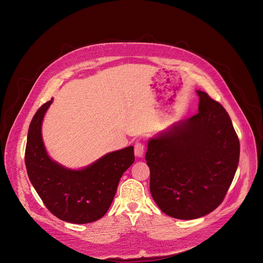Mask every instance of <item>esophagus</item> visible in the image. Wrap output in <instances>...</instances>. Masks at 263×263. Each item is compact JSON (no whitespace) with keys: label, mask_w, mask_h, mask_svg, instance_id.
Wrapping results in <instances>:
<instances>
[{"label":"esophagus","mask_w":263,"mask_h":263,"mask_svg":"<svg viewBox=\"0 0 263 263\" xmlns=\"http://www.w3.org/2000/svg\"><path fill=\"white\" fill-rule=\"evenodd\" d=\"M134 153L136 157H142L144 154V145L140 142H136L134 145Z\"/></svg>","instance_id":"1"}]
</instances>
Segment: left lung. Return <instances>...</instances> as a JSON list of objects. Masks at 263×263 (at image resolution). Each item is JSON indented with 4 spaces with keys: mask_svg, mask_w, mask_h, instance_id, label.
Masks as SVG:
<instances>
[{
    "mask_svg": "<svg viewBox=\"0 0 263 263\" xmlns=\"http://www.w3.org/2000/svg\"><path fill=\"white\" fill-rule=\"evenodd\" d=\"M199 112L147 141L149 191L165 214L195 219L222 202L239 161V140L227 111L197 90Z\"/></svg>",
    "mask_w": 263,
    "mask_h": 263,
    "instance_id": "left-lung-1",
    "label": "left lung"
}]
</instances>
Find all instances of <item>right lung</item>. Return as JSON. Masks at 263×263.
Returning <instances> with one entry per match:
<instances>
[{"label": "right lung", "instance_id": "right-lung-1", "mask_svg": "<svg viewBox=\"0 0 263 263\" xmlns=\"http://www.w3.org/2000/svg\"><path fill=\"white\" fill-rule=\"evenodd\" d=\"M53 99L33 117L27 137L25 163L29 179L46 207L72 223L100 219L108 211L123 174L134 162V146L108 153L81 170L67 168L51 159L42 125Z\"/></svg>", "mask_w": 263, "mask_h": 263}]
</instances>
